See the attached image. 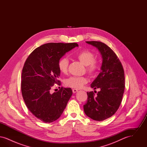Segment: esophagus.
<instances>
[{
	"instance_id": "1",
	"label": "esophagus",
	"mask_w": 147,
	"mask_h": 147,
	"mask_svg": "<svg viewBox=\"0 0 147 147\" xmlns=\"http://www.w3.org/2000/svg\"><path fill=\"white\" fill-rule=\"evenodd\" d=\"M72 91H73V93H76V92H77V91H78L77 89H73V90H72Z\"/></svg>"
}]
</instances>
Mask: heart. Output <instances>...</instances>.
I'll use <instances>...</instances> for the list:
<instances>
[{
    "instance_id": "heart-1",
    "label": "heart",
    "mask_w": 147,
    "mask_h": 147,
    "mask_svg": "<svg viewBox=\"0 0 147 147\" xmlns=\"http://www.w3.org/2000/svg\"><path fill=\"white\" fill-rule=\"evenodd\" d=\"M77 59L84 65L86 66L87 72L90 74H94L98 69V65L96 62L94 61V55L88 50H83L77 53L75 55ZM69 61L65 58H61L58 62V68L60 72L62 74H66L68 71ZM88 80L85 77H71L65 80V84L67 86L74 88L80 89L84 85L86 84Z\"/></svg>"
}]
</instances>
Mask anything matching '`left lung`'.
Here are the masks:
<instances>
[{
	"label": "left lung",
	"instance_id": "8db88e82",
	"mask_svg": "<svg viewBox=\"0 0 147 147\" xmlns=\"http://www.w3.org/2000/svg\"><path fill=\"white\" fill-rule=\"evenodd\" d=\"M86 42L98 49L102 62L100 73L91 84L92 88L100 90L96 96L93 91L87 92L84 111L90 119L101 121L111 117L119 109L125 86L124 70L117 56L104 43Z\"/></svg>",
	"mask_w": 147,
	"mask_h": 147
}]
</instances>
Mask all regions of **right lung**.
<instances>
[{"label":"right lung","instance_id":"right-lung-1","mask_svg":"<svg viewBox=\"0 0 147 147\" xmlns=\"http://www.w3.org/2000/svg\"><path fill=\"white\" fill-rule=\"evenodd\" d=\"M77 43H48L37 47L28 56L21 74V92L25 103L36 117L52 122L62 114L72 95L71 88H61L52 94L50 90L58 80V62Z\"/></svg>","mask_w":147,"mask_h":147}]
</instances>
